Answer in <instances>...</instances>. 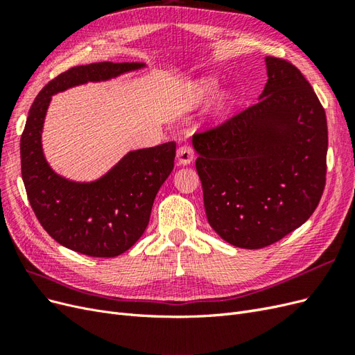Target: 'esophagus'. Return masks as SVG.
I'll list each match as a JSON object with an SVG mask.
<instances>
[{"label": "esophagus", "instance_id": "esophagus-1", "mask_svg": "<svg viewBox=\"0 0 355 355\" xmlns=\"http://www.w3.org/2000/svg\"><path fill=\"white\" fill-rule=\"evenodd\" d=\"M194 159V149L189 145H182L176 151V161L179 166H188Z\"/></svg>", "mask_w": 355, "mask_h": 355}]
</instances>
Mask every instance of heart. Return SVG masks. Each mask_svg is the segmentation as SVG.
Returning a JSON list of instances; mask_svg holds the SVG:
<instances>
[{
  "mask_svg": "<svg viewBox=\"0 0 355 355\" xmlns=\"http://www.w3.org/2000/svg\"><path fill=\"white\" fill-rule=\"evenodd\" d=\"M216 89H218V81L216 80H213V78H201V80H198L191 87V103L192 105H200L202 102H206L210 98V96L214 92H216ZM228 99H230L228 94H223L222 96V99L219 101V103L216 106V111L219 114L227 110Z\"/></svg>",
  "mask_w": 355,
  "mask_h": 355,
  "instance_id": "b5f03b06",
  "label": "heart"
}]
</instances>
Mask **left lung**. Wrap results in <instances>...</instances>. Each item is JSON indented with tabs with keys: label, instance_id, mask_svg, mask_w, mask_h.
Here are the masks:
<instances>
[{
	"label": "left lung",
	"instance_id": "1",
	"mask_svg": "<svg viewBox=\"0 0 355 355\" xmlns=\"http://www.w3.org/2000/svg\"><path fill=\"white\" fill-rule=\"evenodd\" d=\"M250 108L192 136L210 227L240 249H262L305 223L326 184L327 121L300 71L266 56Z\"/></svg>",
	"mask_w": 355,
	"mask_h": 355
}]
</instances>
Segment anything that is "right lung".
Returning a JSON list of instances; mask_svg holds the SVG:
<instances>
[{"instance_id": "1", "label": "right lung", "mask_w": 355, "mask_h": 355, "mask_svg": "<svg viewBox=\"0 0 355 355\" xmlns=\"http://www.w3.org/2000/svg\"><path fill=\"white\" fill-rule=\"evenodd\" d=\"M146 68L139 62L73 67L51 80L32 103L20 137V163L28 200L51 239L92 257H115L142 237L161 185L175 166L176 144L127 153L103 176L77 182L58 175L42 151V127L51 96Z\"/></svg>"}]
</instances>
